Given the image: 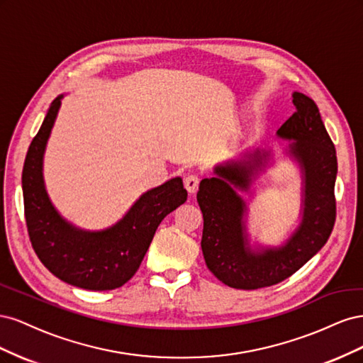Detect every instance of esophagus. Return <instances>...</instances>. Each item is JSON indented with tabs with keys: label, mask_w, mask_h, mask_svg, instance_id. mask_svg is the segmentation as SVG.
Masks as SVG:
<instances>
[{
	"label": "esophagus",
	"mask_w": 363,
	"mask_h": 363,
	"mask_svg": "<svg viewBox=\"0 0 363 363\" xmlns=\"http://www.w3.org/2000/svg\"><path fill=\"white\" fill-rule=\"evenodd\" d=\"M199 184H200V177L196 174H189L186 175L184 179V188L189 194H195L196 189H199Z\"/></svg>",
	"instance_id": "esophagus-1"
}]
</instances>
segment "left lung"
<instances>
[{"mask_svg":"<svg viewBox=\"0 0 363 363\" xmlns=\"http://www.w3.org/2000/svg\"><path fill=\"white\" fill-rule=\"evenodd\" d=\"M295 112L277 135L291 139L289 152L304 172L303 219L286 245L252 252L247 247L242 216L245 203L235 188L247 191L251 175L262 164L260 152L248 162L216 167V177L200 183L196 201L204 227L201 250L207 268L235 289H259L291 277L309 262L330 238L336 219L335 182L337 159L333 142L312 98L294 92Z\"/></svg>","mask_w":363,"mask_h":363,"instance_id":"obj_1","label":"left lung"}]
</instances>
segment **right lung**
Instances as JSON below:
<instances>
[{
    "mask_svg": "<svg viewBox=\"0 0 363 363\" xmlns=\"http://www.w3.org/2000/svg\"><path fill=\"white\" fill-rule=\"evenodd\" d=\"M57 96L28 147L23 169L24 213L33 250L50 272L72 286L112 291L135 276L162 219L188 199L180 177L145 192L104 232H83L56 212L42 179L47 139L60 107Z\"/></svg>",
    "mask_w": 363,
    "mask_h": 363,
    "instance_id": "1",
    "label": "right lung"
}]
</instances>
